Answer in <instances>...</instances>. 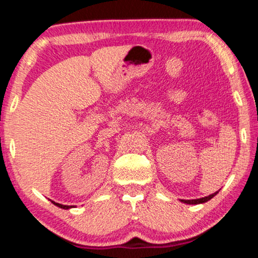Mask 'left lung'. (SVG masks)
<instances>
[{
  "mask_svg": "<svg viewBox=\"0 0 258 258\" xmlns=\"http://www.w3.org/2000/svg\"><path fill=\"white\" fill-rule=\"evenodd\" d=\"M219 191L212 194V195L209 196H206V197H202V199H196V200H182L183 203H187V205H200V203H205L207 201H209V200L213 199L215 195H217Z\"/></svg>",
  "mask_w": 258,
  "mask_h": 258,
  "instance_id": "left-lung-1",
  "label": "left lung"
}]
</instances>
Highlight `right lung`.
<instances>
[{
    "instance_id": "right-lung-1",
    "label": "right lung",
    "mask_w": 258,
    "mask_h": 258,
    "mask_svg": "<svg viewBox=\"0 0 258 258\" xmlns=\"http://www.w3.org/2000/svg\"><path fill=\"white\" fill-rule=\"evenodd\" d=\"M51 202L55 206L59 207V208H63V209H69V208H72V207H74V206H64V205H61V203H56V202H53V201H51Z\"/></svg>"
}]
</instances>
